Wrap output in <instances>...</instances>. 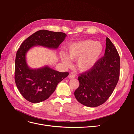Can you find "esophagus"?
<instances>
[{
  "mask_svg": "<svg viewBox=\"0 0 134 134\" xmlns=\"http://www.w3.org/2000/svg\"><path fill=\"white\" fill-rule=\"evenodd\" d=\"M68 78L69 79H72L75 78V74L73 73V72H71V73L69 74L68 76Z\"/></svg>",
  "mask_w": 134,
  "mask_h": 134,
  "instance_id": "esophagus-1",
  "label": "esophagus"
}]
</instances>
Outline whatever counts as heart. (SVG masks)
Returning <instances> with one entry per match:
<instances>
[{
    "instance_id": "1",
    "label": "heart",
    "mask_w": 134,
    "mask_h": 134,
    "mask_svg": "<svg viewBox=\"0 0 134 134\" xmlns=\"http://www.w3.org/2000/svg\"><path fill=\"white\" fill-rule=\"evenodd\" d=\"M103 51L102 44L91 40L71 43L68 47L66 56L60 55L62 62L68 65L70 60H75L76 66L81 72L91 70L98 62Z\"/></svg>"
}]
</instances>
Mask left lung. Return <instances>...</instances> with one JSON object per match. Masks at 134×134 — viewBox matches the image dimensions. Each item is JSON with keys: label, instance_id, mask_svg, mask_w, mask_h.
<instances>
[{"label": "left lung", "instance_id": "8db88e82", "mask_svg": "<svg viewBox=\"0 0 134 134\" xmlns=\"http://www.w3.org/2000/svg\"><path fill=\"white\" fill-rule=\"evenodd\" d=\"M120 59L116 47L106 38L104 55L91 70L78 77L79 86L74 92L77 100L90 107L99 106L108 99L120 76Z\"/></svg>", "mask_w": 134, "mask_h": 134}]
</instances>
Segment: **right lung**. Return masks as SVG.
Instances as JSON below:
<instances>
[{
  "label": "right lung",
  "instance_id": "obj_1",
  "mask_svg": "<svg viewBox=\"0 0 134 134\" xmlns=\"http://www.w3.org/2000/svg\"><path fill=\"white\" fill-rule=\"evenodd\" d=\"M66 36L63 32L40 30L20 46L15 60V82L21 94L29 102L39 103L49 98L58 83L68 76L69 72L56 71L48 66L31 69L26 62L27 52L36 46L56 49Z\"/></svg>",
  "mask_w": 134,
  "mask_h": 134
}]
</instances>
